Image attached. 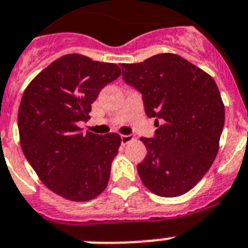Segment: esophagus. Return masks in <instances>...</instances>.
Masks as SVG:
<instances>
[{
  "instance_id": "obj_1",
  "label": "esophagus",
  "mask_w": 248,
  "mask_h": 248,
  "mask_svg": "<svg viewBox=\"0 0 248 248\" xmlns=\"http://www.w3.org/2000/svg\"><path fill=\"white\" fill-rule=\"evenodd\" d=\"M132 140H134V138H132L131 135H121V142H122V145L128 144V142L132 141Z\"/></svg>"
}]
</instances>
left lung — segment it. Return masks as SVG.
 <instances>
[{"label":"left lung","mask_w":248,"mask_h":248,"mask_svg":"<svg viewBox=\"0 0 248 248\" xmlns=\"http://www.w3.org/2000/svg\"><path fill=\"white\" fill-rule=\"evenodd\" d=\"M121 68L124 82L141 93L145 113L158 127L154 138L140 139L148 153L138 164L139 176L158 196L186 194L219 150L225 112L214 78L173 53Z\"/></svg>","instance_id":"1"}]
</instances>
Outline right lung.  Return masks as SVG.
Segmentation results:
<instances>
[{
	"mask_svg": "<svg viewBox=\"0 0 248 248\" xmlns=\"http://www.w3.org/2000/svg\"><path fill=\"white\" fill-rule=\"evenodd\" d=\"M121 75L116 63L82 54L62 56L31 80L17 114L20 145L40 181L71 201L92 200L106 190L121 136L86 131L100 90Z\"/></svg>",
	"mask_w": 248,
	"mask_h": 248,
	"instance_id": "1",
	"label": "right lung"
}]
</instances>
